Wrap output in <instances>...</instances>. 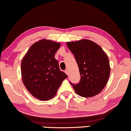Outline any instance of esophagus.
<instances>
[{
  "label": "esophagus",
  "mask_w": 131,
  "mask_h": 131,
  "mask_svg": "<svg viewBox=\"0 0 131 131\" xmlns=\"http://www.w3.org/2000/svg\"><path fill=\"white\" fill-rule=\"evenodd\" d=\"M65 72H66V73L67 74V75H69V71L67 70H65Z\"/></svg>",
  "instance_id": "obj_1"
}]
</instances>
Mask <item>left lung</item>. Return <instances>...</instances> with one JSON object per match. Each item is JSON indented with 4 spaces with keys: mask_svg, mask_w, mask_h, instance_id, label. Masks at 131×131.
<instances>
[{
    "mask_svg": "<svg viewBox=\"0 0 131 131\" xmlns=\"http://www.w3.org/2000/svg\"><path fill=\"white\" fill-rule=\"evenodd\" d=\"M78 64L80 82L73 84L76 93L83 97H92L101 92L110 75L109 61L101 47L93 42L83 39L67 42Z\"/></svg>",
    "mask_w": 131,
    "mask_h": 131,
    "instance_id": "8db88e82",
    "label": "left lung"
}]
</instances>
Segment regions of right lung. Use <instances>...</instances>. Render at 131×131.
<instances>
[{
  "label": "right lung",
  "mask_w": 131,
  "mask_h": 131,
  "mask_svg": "<svg viewBox=\"0 0 131 131\" xmlns=\"http://www.w3.org/2000/svg\"><path fill=\"white\" fill-rule=\"evenodd\" d=\"M60 43L47 39L30 47L21 62L23 83L33 96L47 101L54 97L67 75L60 70L54 58Z\"/></svg>",
  "instance_id": "add662e5"
}]
</instances>
